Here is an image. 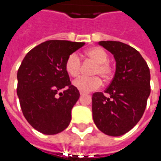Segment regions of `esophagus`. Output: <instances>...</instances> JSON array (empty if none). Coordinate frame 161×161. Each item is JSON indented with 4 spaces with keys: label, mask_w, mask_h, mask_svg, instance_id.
Instances as JSON below:
<instances>
[{
    "label": "esophagus",
    "mask_w": 161,
    "mask_h": 161,
    "mask_svg": "<svg viewBox=\"0 0 161 161\" xmlns=\"http://www.w3.org/2000/svg\"><path fill=\"white\" fill-rule=\"evenodd\" d=\"M80 95L81 96H84V95H86V93H85V92H82V91H80Z\"/></svg>",
    "instance_id": "obj_1"
}]
</instances>
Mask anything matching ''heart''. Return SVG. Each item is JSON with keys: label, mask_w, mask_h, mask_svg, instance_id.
<instances>
[{"label": "heart", "mask_w": 161, "mask_h": 161, "mask_svg": "<svg viewBox=\"0 0 161 161\" xmlns=\"http://www.w3.org/2000/svg\"><path fill=\"white\" fill-rule=\"evenodd\" d=\"M87 58L97 64L93 70L94 75L101 76L104 80L110 79L113 74V69L108 64V56L107 53L101 47H92L85 52ZM65 70L70 77H77L80 74L81 59L77 53H71L67 58L65 62ZM101 78L97 76L94 77H81L73 82V85L82 92L97 90L101 86Z\"/></svg>", "instance_id": "heart-1"}]
</instances>
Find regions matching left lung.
I'll list each match as a JSON object with an SVG mask.
<instances>
[{"label":"left lung","mask_w":161,"mask_h":161,"mask_svg":"<svg viewBox=\"0 0 161 161\" xmlns=\"http://www.w3.org/2000/svg\"><path fill=\"white\" fill-rule=\"evenodd\" d=\"M113 54L115 72L106 91L92 96V115L105 135L120 136L141 120L150 95V70L137 50L119 41H99Z\"/></svg>","instance_id":"8db88e82"}]
</instances>
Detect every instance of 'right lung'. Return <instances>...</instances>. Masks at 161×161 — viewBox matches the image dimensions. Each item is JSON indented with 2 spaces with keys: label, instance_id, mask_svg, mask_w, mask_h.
Here are the masks:
<instances>
[{
  "label": "right lung",
  "instance_id": "right-lung-1",
  "mask_svg": "<svg viewBox=\"0 0 161 161\" xmlns=\"http://www.w3.org/2000/svg\"><path fill=\"white\" fill-rule=\"evenodd\" d=\"M84 44L47 40L26 54L18 70L17 95L23 115L44 135L58 134L70 124L80 94L70 84L65 62Z\"/></svg>",
  "mask_w": 161,
  "mask_h": 161
}]
</instances>
